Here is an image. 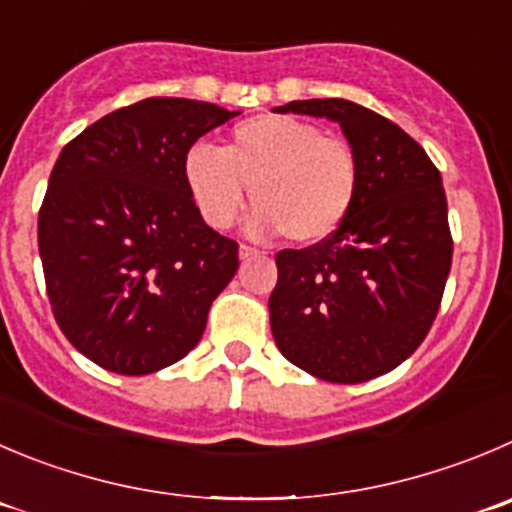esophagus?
Instances as JSON below:
<instances>
[{"mask_svg": "<svg viewBox=\"0 0 512 512\" xmlns=\"http://www.w3.org/2000/svg\"><path fill=\"white\" fill-rule=\"evenodd\" d=\"M238 256H241V261H248V259H256V256H259V251L251 246H246V243H241V248H238Z\"/></svg>", "mask_w": 512, "mask_h": 512, "instance_id": "esophagus-1", "label": "esophagus"}]
</instances>
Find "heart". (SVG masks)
I'll return each instance as SVG.
<instances>
[{
  "instance_id": "1",
  "label": "heart",
  "mask_w": 512,
  "mask_h": 512,
  "mask_svg": "<svg viewBox=\"0 0 512 512\" xmlns=\"http://www.w3.org/2000/svg\"><path fill=\"white\" fill-rule=\"evenodd\" d=\"M183 175L208 226H233L246 206V188H251L256 206L251 231H281L301 246L332 236L359 191L352 145L291 115L243 120L231 130L221 153L193 145Z\"/></svg>"
}]
</instances>
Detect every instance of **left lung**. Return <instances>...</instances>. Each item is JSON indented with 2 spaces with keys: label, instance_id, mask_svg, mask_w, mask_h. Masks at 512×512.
Wrapping results in <instances>:
<instances>
[{
  "label": "left lung",
  "instance_id": "1",
  "mask_svg": "<svg viewBox=\"0 0 512 512\" xmlns=\"http://www.w3.org/2000/svg\"><path fill=\"white\" fill-rule=\"evenodd\" d=\"M276 110L339 123L359 163L342 226L276 253V347L324 382H367L405 362L440 309L452 264L440 170L399 125L357 102L324 97Z\"/></svg>",
  "mask_w": 512,
  "mask_h": 512
}]
</instances>
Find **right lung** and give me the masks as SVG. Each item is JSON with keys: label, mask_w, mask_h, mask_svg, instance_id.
Segmentation results:
<instances>
[{"label": "right lung", "mask_w": 512, "mask_h": 512, "mask_svg": "<svg viewBox=\"0 0 512 512\" xmlns=\"http://www.w3.org/2000/svg\"><path fill=\"white\" fill-rule=\"evenodd\" d=\"M238 113L148 97L62 148L40 208L47 296L72 347L115 374L158 372L203 337L238 269V243L206 226L183 175L201 135Z\"/></svg>", "instance_id": "add662e5"}]
</instances>
